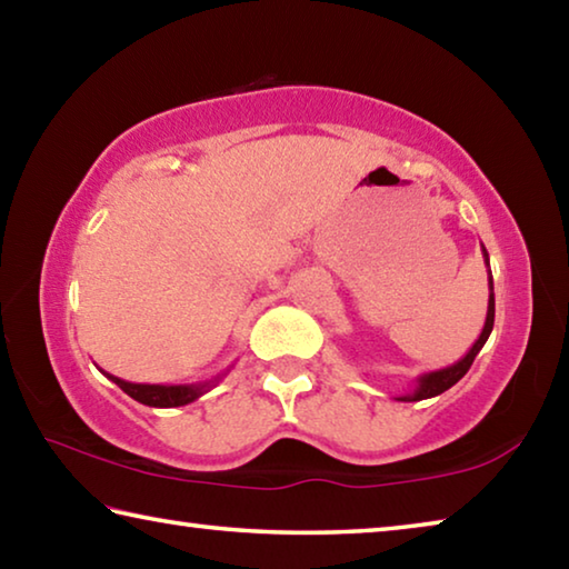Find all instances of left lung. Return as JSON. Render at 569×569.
Instances as JSON below:
<instances>
[{
  "label": "left lung",
  "instance_id": "obj_1",
  "mask_svg": "<svg viewBox=\"0 0 569 569\" xmlns=\"http://www.w3.org/2000/svg\"><path fill=\"white\" fill-rule=\"evenodd\" d=\"M481 253H485V261L489 266V253L487 248L481 246ZM495 329V281H492V273H489V303H487V319H485V329H481L479 339L475 341V346L461 356L459 361H455L451 366H445V369H437V371H427L421 373L417 379V387H413L411 393H403V397H397V401H421V399H431V397H439V393H445L447 389L455 387V383L465 377L469 371L471 361L477 359V353L481 351V346L487 343L489 333Z\"/></svg>",
  "mask_w": 569,
  "mask_h": 569
}]
</instances>
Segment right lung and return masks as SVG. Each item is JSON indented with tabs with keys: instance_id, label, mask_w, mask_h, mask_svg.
Instances as JSON below:
<instances>
[{
	"instance_id": "1",
	"label": "right lung",
	"mask_w": 569,
	"mask_h": 569,
	"mask_svg": "<svg viewBox=\"0 0 569 569\" xmlns=\"http://www.w3.org/2000/svg\"><path fill=\"white\" fill-rule=\"evenodd\" d=\"M104 377H108L112 383H118V387L134 401L146 403V407H158V409L186 407V403L200 399L206 391L213 389L220 381V377H216L213 381H198V383H132L120 377H112V373H104Z\"/></svg>"
}]
</instances>
